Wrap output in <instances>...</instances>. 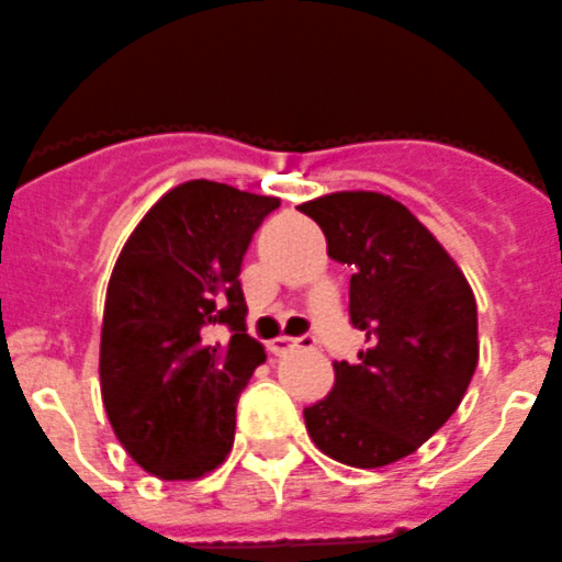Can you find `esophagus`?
Instances as JSON below:
<instances>
[{"mask_svg":"<svg viewBox=\"0 0 562 562\" xmlns=\"http://www.w3.org/2000/svg\"><path fill=\"white\" fill-rule=\"evenodd\" d=\"M313 338H288V335H280V338L269 340V349L274 355H285L291 349H299V346H311Z\"/></svg>","mask_w":562,"mask_h":562,"instance_id":"34e87169","label":"esophagus"}]
</instances>
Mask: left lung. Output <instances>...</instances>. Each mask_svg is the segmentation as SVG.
I'll return each mask as SVG.
<instances>
[{
	"mask_svg": "<svg viewBox=\"0 0 562 562\" xmlns=\"http://www.w3.org/2000/svg\"><path fill=\"white\" fill-rule=\"evenodd\" d=\"M327 255L352 269L349 318L366 333L358 363H335L333 391L305 407L313 443L355 469L416 452L463 402L480 360L469 280L396 199L340 191L299 204Z\"/></svg>",
	"mask_w": 562,
	"mask_h": 562,
	"instance_id": "left-lung-1",
	"label": "left lung"
}]
</instances>
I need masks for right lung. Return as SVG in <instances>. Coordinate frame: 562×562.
Returning <instances> with one entry per match:
<instances>
[{"mask_svg":"<svg viewBox=\"0 0 562 562\" xmlns=\"http://www.w3.org/2000/svg\"><path fill=\"white\" fill-rule=\"evenodd\" d=\"M277 196L224 182L171 188L140 218L108 282L99 346L104 413L130 458L160 480L224 463L235 405L263 346L246 335L240 263ZM234 333L224 345L209 329Z\"/></svg>","mask_w":562,"mask_h":562,"instance_id":"obj_1","label":"right lung"}]
</instances>
